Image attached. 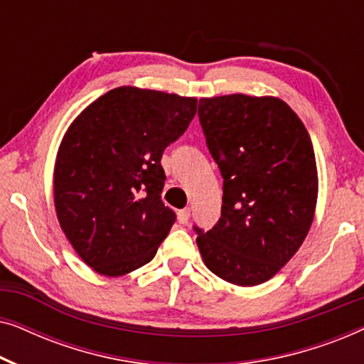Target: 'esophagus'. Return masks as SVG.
<instances>
[{"instance_id": "esophagus-1", "label": "esophagus", "mask_w": 364, "mask_h": 364, "mask_svg": "<svg viewBox=\"0 0 364 364\" xmlns=\"http://www.w3.org/2000/svg\"><path fill=\"white\" fill-rule=\"evenodd\" d=\"M177 218L181 223H188L191 220V208H183V210H178Z\"/></svg>"}]
</instances>
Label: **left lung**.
<instances>
[{"instance_id": "obj_1", "label": "left lung", "mask_w": 364, "mask_h": 364, "mask_svg": "<svg viewBox=\"0 0 364 364\" xmlns=\"http://www.w3.org/2000/svg\"><path fill=\"white\" fill-rule=\"evenodd\" d=\"M198 119L223 177L222 213L193 227L208 270L238 287L270 280L301 247L318 197L313 144L278 97H203Z\"/></svg>"}]
</instances>
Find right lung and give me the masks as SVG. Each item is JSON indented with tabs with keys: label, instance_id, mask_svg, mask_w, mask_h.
Masks as SVG:
<instances>
[{
	"label": "right lung",
	"instance_id": "1",
	"mask_svg": "<svg viewBox=\"0 0 364 364\" xmlns=\"http://www.w3.org/2000/svg\"><path fill=\"white\" fill-rule=\"evenodd\" d=\"M196 111V97L122 86L89 104L64 134L54 166L58 220L101 275L146 265L171 232L176 213L161 198V159Z\"/></svg>",
	"mask_w": 364,
	"mask_h": 364
}]
</instances>
